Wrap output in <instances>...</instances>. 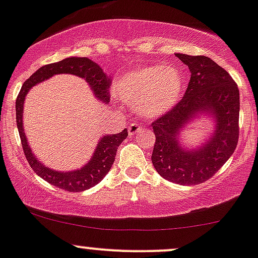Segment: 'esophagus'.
Returning a JSON list of instances; mask_svg holds the SVG:
<instances>
[{
  "instance_id": "34e87169",
  "label": "esophagus",
  "mask_w": 258,
  "mask_h": 258,
  "mask_svg": "<svg viewBox=\"0 0 258 258\" xmlns=\"http://www.w3.org/2000/svg\"><path fill=\"white\" fill-rule=\"evenodd\" d=\"M143 129L141 128V124H139V123H132V124H129V126H128V132H129V135H135L137 134L138 132H140V130Z\"/></svg>"
}]
</instances>
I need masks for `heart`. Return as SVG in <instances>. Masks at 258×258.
Returning <instances> with one entry per match:
<instances>
[{"mask_svg": "<svg viewBox=\"0 0 258 258\" xmlns=\"http://www.w3.org/2000/svg\"><path fill=\"white\" fill-rule=\"evenodd\" d=\"M183 87V76L174 66L145 65L121 75L113 90L140 115L157 118L177 106Z\"/></svg>", "mask_w": 258, "mask_h": 258, "instance_id": "b5f03b06", "label": "heart"}]
</instances>
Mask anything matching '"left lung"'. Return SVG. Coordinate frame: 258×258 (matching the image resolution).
<instances>
[{"instance_id":"left-lung-1","label":"left lung","mask_w":258,"mask_h":258,"mask_svg":"<svg viewBox=\"0 0 258 258\" xmlns=\"http://www.w3.org/2000/svg\"><path fill=\"white\" fill-rule=\"evenodd\" d=\"M188 66L190 80L183 98L152 123L156 141L151 161L161 177L193 185L214 176L231 156L239 139L240 93L232 77L208 56L176 54ZM213 125L199 147L187 148L180 134L197 118Z\"/></svg>"}]
</instances>
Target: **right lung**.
<instances>
[{
    "instance_id": "obj_1",
    "label": "right lung",
    "mask_w": 258,
    "mask_h": 258,
    "mask_svg": "<svg viewBox=\"0 0 258 258\" xmlns=\"http://www.w3.org/2000/svg\"><path fill=\"white\" fill-rule=\"evenodd\" d=\"M57 74H71L76 75L81 79H85L98 101L106 104L109 101L108 88H109L110 81L107 75L103 73V70L88 57H66V59L59 62L49 63V65L38 69L22 86L17 101H16L17 128L19 137H21L22 145H23L24 155L28 160L30 167L33 168V171L38 176L41 177L44 181L55 185V187H59L63 190H68V192H82V190H86L96 185L109 172L110 167L114 162L118 146L128 137V132H126V129H124L123 132L118 133V134H109L102 137L98 144H97L95 152L91 156L90 161L85 163L81 168L73 171H56L43 165L32 152L28 140L26 138V133H24V99H26V96L28 95V92L34 86L50 79V77Z\"/></svg>"
}]
</instances>
